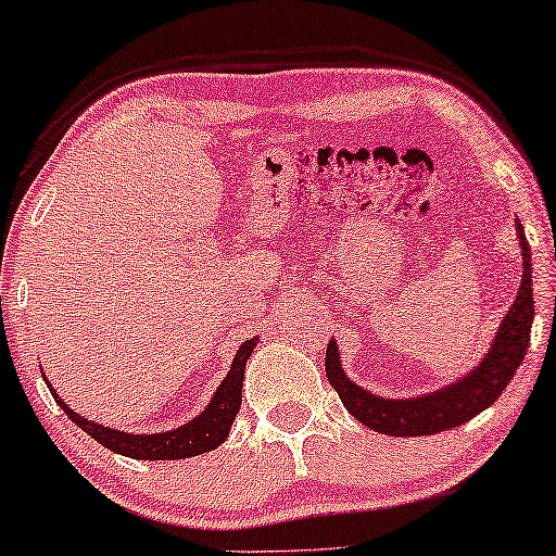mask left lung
I'll return each mask as SVG.
<instances>
[{"label": "left lung", "mask_w": 556, "mask_h": 556, "mask_svg": "<svg viewBox=\"0 0 556 556\" xmlns=\"http://www.w3.org/2000/svg\"><path fill=\"white\" fill-rule=\"evenodd\" d=\"M516 230H519V245L523 253V278L519 286V295H516L511 311L501 321L496 339L491 344V352L485 354L481 367H476L470 375L458 379L455 384H447L432 394H422V397H377V394L362 390L359 384H354L344 375L339 362L337 341H329V346H326V377H329V384L337 390L344 407L356 420L375 432H382V435H432V432L458 428V425L468 422L470 417L483 413L485 407L498 400V394L506 390V384L511 382L521 359L527 356L531 321H534L531 253L519 219H516Z\"/></svg>", "instance_id": "8db88e82"}]
</instances>
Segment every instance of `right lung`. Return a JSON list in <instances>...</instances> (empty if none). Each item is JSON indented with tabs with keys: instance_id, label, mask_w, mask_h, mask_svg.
<instances>
[{
	"instance_id": "1",
	"label": "right lung",
	"mask_w": 556,
	"mask_h": 556,
	"mask_svg": "<svg viewBox=\"0 0 556 556\" xmlns=\"http://www.w3.org/2000/svg\"><path fill=\"white\" fill-rule=\"evenodd\" d=\"M257 339L245 341L235 354V362L227 377L219 384L215 397L207 405V409L200 417H194L192 422L181 425L177 430L159 432V435H128L124 430L103 428V425H96L86 420V417L75 415L71 407L65 405L63 400L58 397L55 390L50 387L52 397L60 407L65 409V415L71 420L88 432L90 438L98 440V443L109 447L113 453L126 455V458L136 460H179V458H192V455L210 453L215 451L217 445H223V440L230 435L235 415L240 413L242 402V377H245V362L248 356L253 354Z\"/></svg>"
}]
</instances>
